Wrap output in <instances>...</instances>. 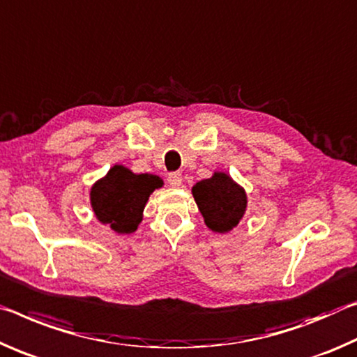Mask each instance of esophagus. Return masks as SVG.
I'll return each instance as SVG.
<instances>
[{
    "label": "esophagus",
    "mask_w": 357,
    "mask_h": 357,
    "mask_svg": "<svg viewBox=\"0 0 357 357\" xmlns=\"http://www.w3.org/2000/svg\"><path fill=\"white\" fill-rule=\"evenodd\" d=\"M167 182H169V185L171 186H180L182 185V174L180 172H171L167 175Z\"/></svg>",
    "instance_id": "esophagus-1"
}]
</instances>
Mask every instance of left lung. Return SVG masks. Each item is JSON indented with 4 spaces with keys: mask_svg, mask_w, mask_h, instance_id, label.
<instances>
[{
    "mask_svg": "<svg viewBox=\"0 0 357 357\" xmlns=\"http://www.w3.org/2000/svg\"><path fill=\"white\" fill-rule=\"evenodd\" d=\"M192 196L204 221L213 232H229L238 225L247 210V195L225 172H215L192 186Z\"/></svg>",
    "mask_w": 357,
    "mask_h": 357,
    "instance_id": "1",
    "label": "left lung"
}]
</instances>
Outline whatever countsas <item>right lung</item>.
<instances>
[{"mask_svg":"<svg viewBox=\"0 0 357 357\" xmlns=\"http://www.w3.org/2000/svg\"><path fill=\"white\" fill-rule=\"evenodd\" d=\"M162 180L153 174H134L120 165L91 186L90 202L96 218L119 234H131L142 221V212L151 192Z\"/></svg>","mask_w":357,"mask_h":357,"instance_id":"1","label":"right lung"}]
</instances>
